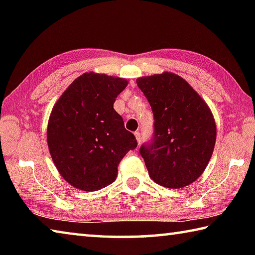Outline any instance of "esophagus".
I'll return each mask as SVG.
<instances>
[{
  "label": "esophagus",
  "mask_w": 255,
  "mask_h": 255,
  "mask_svg": "<svg viewBox=\"0 0 255 255\" xmlns=\"http://www.w3.org/2000/svg\"><path fill=\"white\" fill-rule=\"evenodd\" d=\"M135 137H136V140H137V144L139 145L140 140H141V136H140V132L139 131H135Z\"/></svg>",
  "instance_id": "obj_1"
}]
</instances>
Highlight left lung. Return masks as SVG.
Here are the masks:
<instances>
[{
  "label": "left lung",
  "instance_id": "8db88e82",
  "mask_svg": "<svg viewBox=\"0 0 255 255\" xmlns=\"http://www.w3.org/2000/svg\"><path fill=\"white\" fill-rule=\"evenodd\" d=\"M137 86L154 114V137L140 155L154 182L180 189L204 173L214 152L216 123L206 101L172 72L141 76Z\"/></svg>",
  "mask_w": 255,
  "mask_h": 255
}]
</instances>
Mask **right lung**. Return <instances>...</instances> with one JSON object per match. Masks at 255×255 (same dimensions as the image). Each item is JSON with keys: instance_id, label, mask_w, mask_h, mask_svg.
<instances>
[{"instance_id": "right-lung-1", "label": "right lung", "mask_w": 255, "mask_h": 255, "mask_svg": "<svg viewBox=\"0 0 255 255\" xmlns=\"http://www.w3.org/2000/svg\"><path fill=\"white\" fill-rule=\"evenodd\" d=\"M128 81L90 72L72 82L50 112L47 144L64 180L97 191L117 178L118 164L137 146L114 103Z\"/></svg>"}]
</instances>
